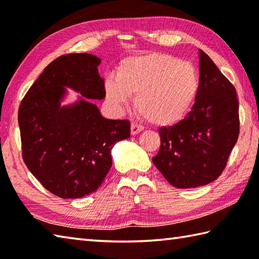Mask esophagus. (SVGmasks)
<instances>
[{"mask_svg":"<svg viewBox=\"0 0 259 259\" xmlns=\"http://www.w3.org/2000/svg\"><path fill=\"white\" fill-rule=\"evenodd\" d=\"M143 128H144L143 126L138 125V124H135V122H133V124L131 125V134L137 135V134L141 132V131H143Z\"/></svg>","mask_w":259,"mask_h":259,"instance_id":"34e87169","label":"esophagus"}]
</instances>
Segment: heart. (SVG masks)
Wrapping results in <instances>:
<instances>
[{"label": "heart", "instance_id": "obj_1", "mask_svg": "<svg viewBox=\"0 0 259 259\" xmlns=\"http://www.w3.org/2000/svg\"><path fill=\"white\" fill-rule=\"evenodd\" d=\"M200 90L193 63L165 53L126 58L117 67L116 78L106 80V94L118 108L137 94L135 107L156 126H173L191 110Z\"/></svg>", "mask_w": 259, "mask_h": 259}]
</instances>
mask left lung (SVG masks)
Masks as SVG:
<instances>
[{
    "label": "left lung",
    "instance_id": "8db88e82",
    "mask_svg": "<svg viewBox=\"0 0 259 259\" xmlns=\"http://www.w3.org/2000/svg\"><path fill=\"white\" fill-rule=\"evenodd\" d=\"M200 90L187 117L161 127L155 166L173 187L191 189L215 181L239 137V101L234 86L199 50Z\"/></svg>",
    "mask_w": 259,
    "mask_h": 259
}]
</instances>
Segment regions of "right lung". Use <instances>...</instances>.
Segmentation results:
<instances>
[{
  "mask_svg": "<svg viewBox=\"0 0 259 259\" xmlns=\"http://www.w3.org/2000/svg\"><path fill=\"white\" fill-rule=\"evenodd\" d=\"M100 62L90 53L57 58L19 107L22 159L45 189L62 199L93 193L111 168L112 147L131 135L128 120L107 119L89 100L106 97ZM67 88L82 97L61 106Z\"/></svg>",
  "mask_w": 259,
  "mask_h": 259,
  "instance_id": "add662e5",
  "label": "right lung"
}]
</instances>
